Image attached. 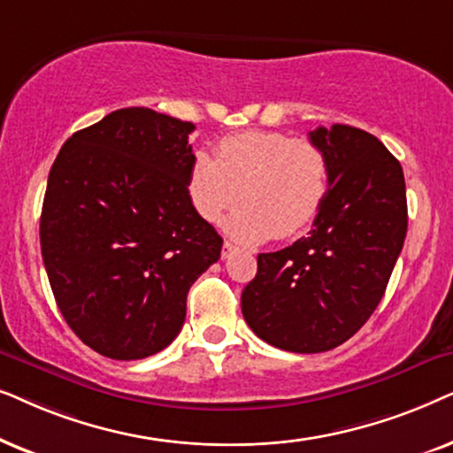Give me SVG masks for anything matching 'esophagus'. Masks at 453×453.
<instances>
[{"instance_id":"1","label":"esophagus","mask_w":453,"mask_h":453,"mask_svg":"<svg viewBox=\"0 0 453 453\" xmlns=\"http://www.w3.org/2000/svg\"><path fill=\"white\" fill-rule=\"evenodd\" d=\"M234 252H236V246L232 242H223V249H221V258H230Z\"/></svg>"}]
</instances>
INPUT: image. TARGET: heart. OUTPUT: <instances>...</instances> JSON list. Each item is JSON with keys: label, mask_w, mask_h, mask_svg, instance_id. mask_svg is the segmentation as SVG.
<instances>
[{"label": "heart", "mask_w": 453, "mask_h": 453, "mask_svg": "<svg viewBox=\"0 0 453 453\" xmlns=\"http://www.w3.org/2000/svg\"><path fill=\"white\" fill-rule=\"evenodd\" d=\"M329 186L325 149L286 132L223 138L215 159L198 150L188 173L190 203L204 221H221L242 198L244 209L227 221V232L242 242L296 236L315 221Z\"/></svg>", "instance_id": "heart-1"}]
</instances>
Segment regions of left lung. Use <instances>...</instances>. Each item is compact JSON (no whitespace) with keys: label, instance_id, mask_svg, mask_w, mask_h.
<instances>
[{"label":"left lung","instance_id":"left-lung-1","mask_svg":"<svg viewBox=\"0 0 453 453\" xmlns=\"http://www.w3.org/2000/svg\"><path fill=\"white\" fill-rule=\"evenodd\" d=\"M309 138L329 155V195L309 236L258 255L242 292L249 327L298 354L334 349L369 321L408 230L402 165L379 138L343 124Z\"/></svg>","mask_w":453,"mask_h":453}]
</instances>
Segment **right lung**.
I'll list each match as a JSON object with an SVG mask.
<instances>
[{
	"mask_svg": "<svg viewBox=\"0 0 453 453\" xmlns=\"http://www.w3.org/2000/svg\"><path fill=\"white\" fill-rule=\"evenodd\" d=\"M195 124L147 107L111 111L64 142L47 180L41 252L70 329L113 360L176 340L186 296L223 240L192 207Z\"/></svg>",
	"mask_w": 453,
	"mask_h": 453,
	"instance_id": "add662e5",
	"label": "right lung"
}]
</instances>
